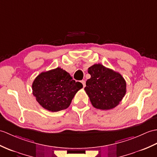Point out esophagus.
<instances>
[{
	"instance_id": "obj_1",
	"label": "esophagus",
	"mask_w": 157,
	"mask_h": 157,
	"mask_svg": "<svg viewBox=\"0 0 157 157\" xmlns=\"http://www.w3.org/2000/svg\"><path fill=\"white\" fill-rule=\"evenodd\" d=\"M81 82H82V83L83 84V87H84L86 86V81H85V80H82Z\"/></svg>"
}]
</instances>
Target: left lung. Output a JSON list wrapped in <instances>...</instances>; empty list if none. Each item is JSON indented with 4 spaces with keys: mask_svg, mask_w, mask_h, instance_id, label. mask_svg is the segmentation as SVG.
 <instances>
[{
    "mask_svg": "<svg viewBox=\"0 0 157 157\" xmlns=\"http://www.w3.org/2000/svg\"><path fill=\"white\" fill-rule=\"evenodd\" d=\"M87 71L91 78L86 81L84 90L93 106L107 110L118 105L126 92L122 76L100 63L90 67Z\"/></svg>",
    "mask_w": 157,
    "mask_h": 157,
    "instance_id": "8db88e82",
    "label": "left lung"
}]
</instances>
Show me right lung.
<instances>
[{"label":"right lung","mask_w":157,"mask_h":157,"mask_svg":"<svg viewBox=\"0 0 157 157\" xmlns=\"http://www.w3.org/2000/svg\"><path fill=\"white\" fill-rule=\"evenodd\" d=\"M83 87L60 67L42 72L33 82V94L46 110L59 112L67 108L75 94Z\"/></svg>","instance_id":"1"}]
</instances>
